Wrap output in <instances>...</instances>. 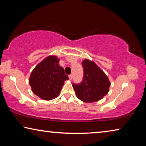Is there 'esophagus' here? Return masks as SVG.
<instances>
[{"label": "esophagus", "instance_id": "34e87169", "mask_svg": "<svg viewBox=\"0 0 146 146\" xmlns=\"http://www.w3.org/2000/svg\"><path fill=\"white\" fill-rule=\"evenodd\" d=\"M72 78H73V75H69V78H70V80H72Z\"/></svg>", "mask_w": 146, "mask_h": 146}]
</instances>
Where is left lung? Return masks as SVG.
I'll return each mask as SVG.
<instances>
[{
    "label": "left lung",
    "mask_w": 146,
    "mask_h": 146,
    "mask_svg": "<svg viewBox=\"0 0 146 146\" xmlns=\"http://www.w3.org/2000/svg\"><path fill=\"white\" fill-rule=\"evenodd\" d=\"M82 65V81L80 84H73L76 97L84 102H97L108 94L111 84L110 80L94 62L85 59Z\"/></svg>",
    "instance_id": "obj_1"
}]
</instances>
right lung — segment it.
<instances>
[{
    "instance_id": "right-lung-1",
    "label": "right lung",
    "mask_w": 146,
    "mask_h": 146,
    "mask_svg": "<svg viewBox=\"0 0 146 146\" xmlns=\"http://www.w3.org/2000/svg\"><path fill=\"white\" fill-rule=\"evenodd\" d=\"M58 62L57 56H49L31 73L29 83L32 91L42 99L50 100L58 97L64 81L69 79Z\"/></svg>"
}]
</instances>
